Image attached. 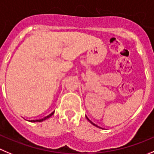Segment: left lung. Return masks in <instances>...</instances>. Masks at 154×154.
<instances>
[{"mask_svg": "<svg viewBox=\"0 0 154 154\" xmlns=\"http://www.w3.org/2000/svg\"><path fill=\"white\" fill-rule=\"evenodd\" d=\"M86 118H87V119H88V120L89 122H90V123H91V124H92V125H94V126H96V127H97V128H100V127L97 126V125H95V124H94V123H93V122H91V120H90V119H88V117H86Z\"/></svg>", "mask_w": 154, "mask_h": 154, "instance_id": "8db88e82", "label": "left lung"}]
</instances>
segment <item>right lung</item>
<instances>
[{
    "instance_id": "obj_1",
    "label": "right lung",
    "mask_w": 154,
    "mask_h": 154,
    "mask_svg": "<svg viewBox=\"0 0 154 154\" xmlns=\"http://www.w3.org/2000/svg\"><path fill=\"white\" fill-rule=\"evenodd\" d=\"M54 111H53V112H51V114L48 115V116H47L44 117V118L40 119H32V120H29V122H43V121H45V120L48 119V118H50V117H51L52 115H54Z\"/></svg>"
}]
</instances>
